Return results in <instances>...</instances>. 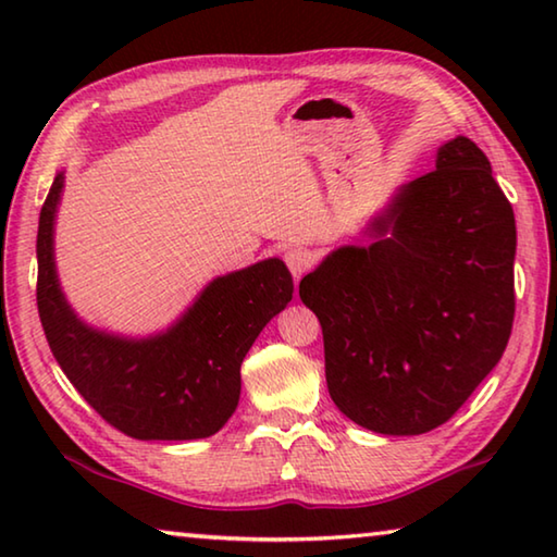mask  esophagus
<instances>
[{"label": "esophagus", "instance_id": "34e87169", "mask_svg": "<svg viewBox=\"0 0 557 557\" xmlns=\"http://www.w3.org/2000/svg\"><path fill=\"white\" fill-rule=\"evenodd\" d=\"M285 262H287V268L292 272V277L299 280L309 268H312V252L305 250V248H289L285 252Z\"/></svg>", "mask_w": 557, "mask_h": 557}]
</instances>
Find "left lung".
<instances>
[{"mask_svg": "<svg viewBox=\"0 0 557 557\" xmlns=\"http://www.w3.org/2000/svg\"><path fill=\"white\" fill-rule=\"evenodd\" d=\"M400 186L366 225L299 282L324 334L329 395L381 435H422L455 414L511 336L516 219L469 137Z\"/></svg>", "mask_w": 557, "mask_h": 557, "instance_id": "left-lung-1", "label": "left lung"}]
</instances>
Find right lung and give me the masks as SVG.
Masks as SVG:
<instances>
[{"instance_id":"1","label":"right lung","mask_w":557,"mask_h":557,"mask_svg":"<svg viewBox=\"0 0 557 557\" xmlns=\"http://www.w3.org/2000/svg\"><path fill=\"white\" fill-rule=\"evenodd\" d=\"M63 178V172L53 178L36 238V305L61 371L90 408L127 437L215 435L238 408L245 354L295 292L287 265L268 258L215 277L166 332L154 336L102 332L73 312L59 285L53 223Z\"/></svg>"}]
</instances>
